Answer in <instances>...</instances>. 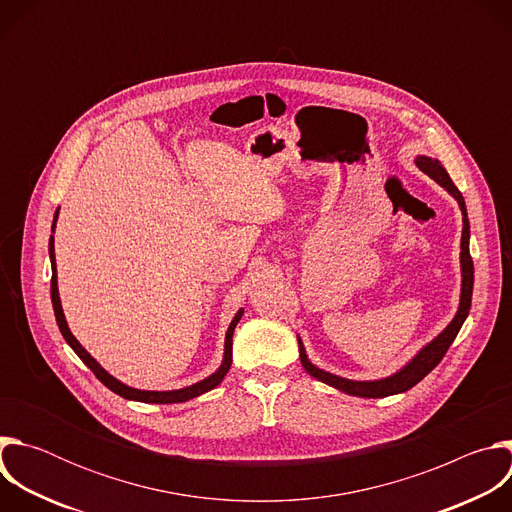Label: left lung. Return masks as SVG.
<instances>
[{
  "instance_id": "1",
  "label": "left lung",
  "mask_w": 512,
  "mask_h": 512,
  "mask_svg": "<svg viewBox=\"0 0 512 512\" xmlns=\"http://www.w3.org/2000/svg\"><path fill=\"white\" fill-rule=\"evenodd\" d=\"M415 166L427 174L431 180H435L440 184L448 194H452L462 210V241H460V269H462V287H460V306L456 316L452 318V322L437 334L431 342H427L423 348H419V352L405 362V367H401L397 373L385 377V379H377V381H352V379H344L338 375H332L308 358L306 348L302 338L298 336V346H300V360L302 367L306 369L308 375H312L314 379L346 393L352 397H364V399H379V397H389V395H397V393H405L411 387H415L425 375H429L440 360L444 358V354L448 352L450 344L454 342V338L458 336L464 320L470 314V306H472V287H474V263L470 257V223H468V212H466V202L462 192L456 188V184L452 182L450 174L446 172V168L427 156H417L415 158Z\"/></svg>"
}]
</instances>
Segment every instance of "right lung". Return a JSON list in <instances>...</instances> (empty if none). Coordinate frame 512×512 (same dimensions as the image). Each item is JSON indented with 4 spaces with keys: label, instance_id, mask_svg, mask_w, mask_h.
Masks as SVG:
<instances>
[{
    "label": "right lung",
    "instance_id": "right-lung-1",
    "mask_svg": "<svg viewBox=\"0 0 512 512\" xmlns=\"http://www.w3.org/2000/svg\"><path fill=\"white\" fill-rule=\"evenodd\" d=\"M58 210L54 212V221H52V233L56 229V221H58ZM48 255H50V265H52V279H50V298H52V308H54V316H56V324L60 328V334L64 336L66 344L77 352V356L87 364V367L95 373V377L107 387L111 389L113 393H117L119 397L123 399H129V401H141V403H160V405H166V403H184L188 399H194L210 389H214L216 385H221L225 375L229 373L231 369V362H233V332H235V326L239 324L241 316H243V308L235 314V318L231 320L229 324V330H227V336H225V354H223V362L221 367H218L212 375H208L206 379L194 383V385H188L184 389H174V391H143V389H135V387H129L125 383H121L119 379H115L113 375H109L101 364L83 348V344L72 336L68 324H66V318H64V312H62V304H60V294H58V275H56V257H54V235H50V241H48Z\"/></svg>",
    "mask_w": 512,
    "mask_h": 512
}]
</instances>
